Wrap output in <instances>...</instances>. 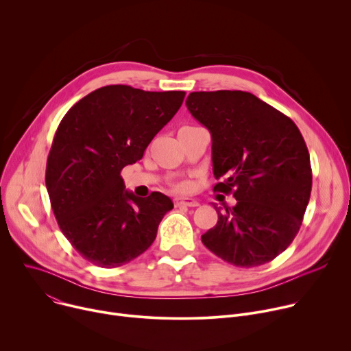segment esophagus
Wrapping results in <instances>:
<instances>
[{"label":"esophagus","instance_id":"obj_1","mask_svg":"<svg viewBox=\"0 0 351 351\" xmlns=\"http://www.w3.org/2000/svg\"><path fill=\"white\" fill-rule=\"evenodd\" d=\"M175 206L176 207H198V202H195L194 198H187V197H179V198H175Z\"/></svg>","mask_w":351,"mask_h":351}]
</instances>
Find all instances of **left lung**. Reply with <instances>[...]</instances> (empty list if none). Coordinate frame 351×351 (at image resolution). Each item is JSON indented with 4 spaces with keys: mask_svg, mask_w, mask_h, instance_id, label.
Listing matches in <instances>:
<instances>
[{
    "mask_svg": "<svg viewBox=\"0 0 351 351\" xmlns=\"http://www.w3.org/2000/svg\"><path fill=\"white\" fill-rule=\"evenodd\" d=\"M186 107L213 140L214 191L233 207L214 208L218 222L202 236L215 256L236 267L267 264L290 245L310 202L313 173L294 122L252 93L194 91Z\"/></svg>",
    "mask_w": 351,
    "mask_h": 351,
    "instance_id": "obj_1",
    "label": "left lung"
}]
</instances>
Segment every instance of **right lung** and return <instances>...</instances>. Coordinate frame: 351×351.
I'll return each instance as SVG.
<instances>
[{
	"label": "right lung",
	"instance_id": "add662e5",
	"mask_svg": "<svg viewBox=\"0 0 351 351\" xmlns=\"http://www.w3.org/2000/svg\"><path fill=\"white\" fill-rule=\"evenodd\" d=\"M184 91L97 88L62 118L49 149L45 186L58 225L76 252L101 268L121 267L153 244L169 197H137L121 171L143 158L180 108Z\"/></svg>",
	"mask_w": 351,
	"mask_h": 351
}]
</instances>
